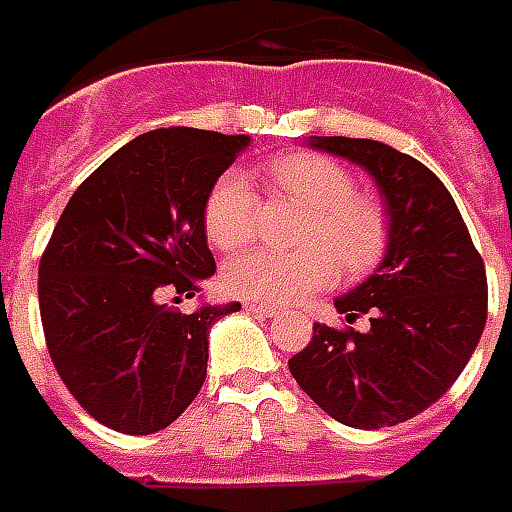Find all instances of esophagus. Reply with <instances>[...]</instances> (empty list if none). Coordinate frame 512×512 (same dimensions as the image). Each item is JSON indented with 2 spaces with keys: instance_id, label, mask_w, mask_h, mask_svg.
<instances>
[{
  "instance_id": "esophagus-1",
  "label": "esophagus",
  "mask_w": 512,
  "mask_h": 512,
  "mask_svg": "<svg viewBox=\"0 0 512 512\" xmlns=\"http://www.w3.org/2000/svg\"><path fill=\"white\" fill-rule=\"evenodd\" d=\"M245 308H248V311H253L256 317H275V314L281 311V308L273 306V303H248Z\"/></svg>"
}]
</instances>
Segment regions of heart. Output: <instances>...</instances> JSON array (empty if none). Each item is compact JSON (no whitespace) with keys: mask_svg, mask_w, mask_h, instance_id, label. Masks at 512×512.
Listing matches in <instances>:
<instances>
[{"mask_svg":"<svg viewBox=\"0 0 512 512\" xmlns=\"http://www.w3.org/2000/svg\"><path fill=\"white\" fill-rule=\"evenodd\" d=\"M270 181L284 198L303 206L300 250L250 248L228 259L223 286L253 303H295L336 284L339 264L347 275L375 270L386 256L391 223L375 195L355 190L350 170L336 159L297 151L275 159ZM259 198L245 173L228 170L209 187L204 231L220 250L245 245L256 231Z\"/></svg>","mask_w":512,"mask_h":512,"instance_id":"heart-1","label":"heart"}]
</instances>
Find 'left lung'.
I'll return each instance as SVG.
<instances>
[{"label":"left lung","mask_w":512,"mask_h":512,"mask_svg":"<svg viewBox=\"0 0 512 512\" xmlns=\"http://www.w3.org/2000/svg\"><path fill=\"white\" fill-rule=\"evenodd\" d=\"M378 181L389 209L386 259L336 308L370 331L314 322L289 372L322 411L358 430L408 422L458 380L488 317L485 264L458 204L433 170L380 140L314 137Z\"/></svg>","instance_id":"obj_1"}]
</instances>
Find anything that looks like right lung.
Segmentation results:
<instances>
[{"mask_svg": "<svg viewBox=\"0 0 512 512\" xmlns=\"http://www.w3.org/2000/svg\"><path fill=\"white\" fill-rule=\"evenodd\" d=\"M248 134L154 129L118 148L63 209L38 267L57 375L96 422L148 436L187 411L206 380L209 328L239 303L181 314L217 264L204 201Z\"/></svg>", "mask_w": 512, "mask_h": 512, "instance_id": "1", "label": "right lung"}]
</instances>
